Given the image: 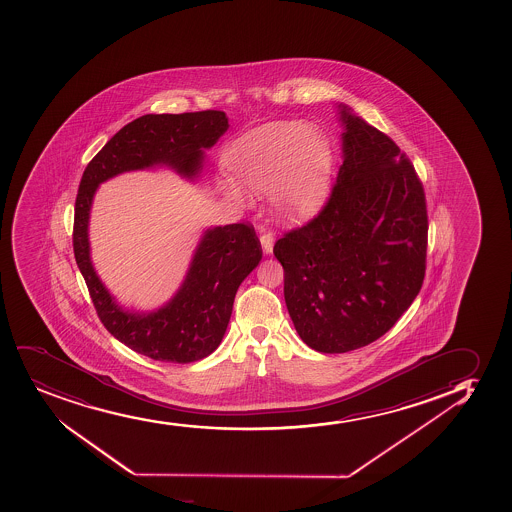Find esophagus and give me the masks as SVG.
Instances as JSON below:
<instances>
[{"mask_svg": "<svg viewBox=\"0 0 512 512\" xmlns=\"http://www.w3.org/2000/svg\"><path fill=\"white\" fill-rule=\"evenodd\" d=\"M260 243H262L264 253H272V248H274V231H262V235H260Z\"/></svg>", "mask_w": 512, "mask_h": 512, "instance_id": "1", "label": "esophagus"}]
</instances>
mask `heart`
<instances>
[{"label": "heart", "instance_id": "heart-1", "mask_svg": "<svg viewBox=\"0 0 512 512\" xmlns=\"http://www.w3.org/2000/svg\"><path fill=\"white\" fill-rule=\"evenodd\" d=\"M224 163L233 177L255 192H270V201L284 221L299 223L315 216L330 187V151L322 134L301 122H272L231 144ZM224 190L243 201L233 182Z\"/></svg>", "mask_w": 512, "mask_h": 512}]
</instances>
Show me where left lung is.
Masks as SVG:
<instances>
[{
    "instance_id": "obj_1",
    "label": "left lung",
    "mask_w": 512,
    "mask_h": 512,
    "mask_svg": "<svg viewBox=\"0 0 512 512\" xmlns=\"http://www.w3.org/2000/svg\"><path fill=\"white\" fill-rule=\"evenodd\" d=\"M340 114L344 163L330 197L274 245L294 328L325 354L371 344L398 322L422 288L429 230L412 161L347 107Z\"/></svg>"
}]
</instances>
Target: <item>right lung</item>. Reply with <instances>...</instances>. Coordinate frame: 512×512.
Segmentation results:
<instances>
[{
  "label": "right lung",
  "mask_w": 512,
  "mask_h": 512,
  "mask_svg": "<svg viewBox=\"0 0 512 512\" xmlns=\"http://www.w3.org/2000/svg\"><path fill=\"white\" fill-rule=\"evenodd\" d=\"M228 129L221 110L148 114L122 127L88 163L75 202L73 250L100 322L129 349L155 361H199L221 344L235 294L260 259L262 247L250 223L207 230L182 288L153 313H131L115 305L100 282L88 247V216L98 184L117 173L168 165L185 177L201 170L202 150Z\"/></svg>",
  "instance_id": "1"
}]
</instances>
